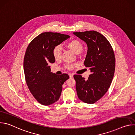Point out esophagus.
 Instances as JSON below:
<instances>
[{"label": "esophagus", "instance_id": "obj_1", "mask_svg": "<svg viewBox=\"0 0 135 135\" xmlns=\"http://www.w3.org/2000/svg\"><path fill=\"white\" fill-rule=\"evenodd\" d=\"M68 75H69V77H70V78H72L73 77V74H71V73H69Z\"/></svg>", "mask_w": 135, "mask_h": 135}]
</instances>
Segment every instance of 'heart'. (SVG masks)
<instances>
[{
  "label": "heart",
  "mask_w": 135,
  "mask_h": 135,
  "mask_svg": "<svg viewBox=\"0 0 135 135\" xmlns=\"http://www.w3.org/2000/svg\"><path fill=\"white\" fill-rule=\"evenodd\" d=\"M67 47H68L73 52L78 54L81 52L83 49V45L82 43L78 40H73L70 41L67 44ZM53 55L55 60L60 59L61 56V47L60 45H57L54 47L52 51ZM66 67L68 69H72L73 65H67Z\"/></svg>",
  "instance_id": "heart-1"
}]
</instances>
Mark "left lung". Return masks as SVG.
I'll use <instances>...</instances> for the list:
<instances>
[{
    "mask_svg": "<svg viewBox=\"0 0 135 135\" xmlns=\"http://www.w3.org/2000/svg\"><path fill=\"white\" fill-rule=\"evenodd\" d=\"M73 33L87 44L84 64L91 72L87 80L81 75H74L77 94L84 103L94 104L103 97L111 84L115 68L114 51L106 38L97 31Z\"/></svg>",
    "mask_w": 135,
    "mask_h": 135,
    "instance_id": "obj_1",
    "label": "left lung"
}]
</instances>
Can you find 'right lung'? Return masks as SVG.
<instances>
[{
  "label": "right lung",
  "instance_id": "1",
  "mask_svg": "<svg viewBox=\"0 0 135 135\" xmlns=\"http://www.w3.org/2000/svg\"><path fill=\"white\" fill-rule=\"evenodd\" d=\"M70 36L57 32L41 33L29 43L23 60L25 80L33 97L42 105L48 106L59 100L62 84L69 77L51 72L50 63H54L53 49Z\"/></svg>",
  "mask_w": 135,
  "mask_h": 135
}]
</instances>
